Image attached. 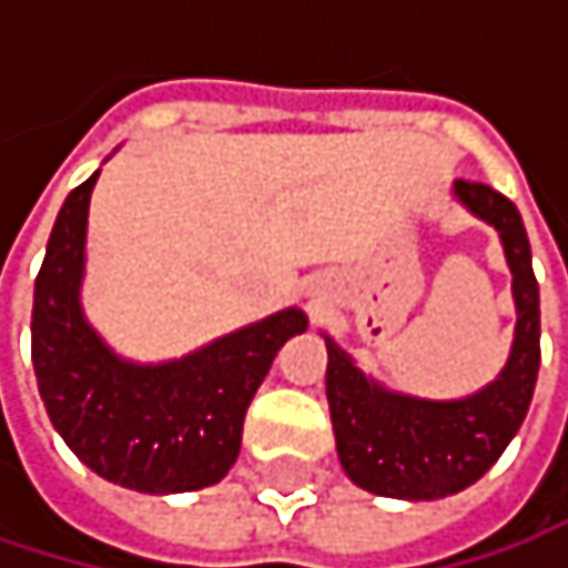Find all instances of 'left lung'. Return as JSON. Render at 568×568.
Returning a JSON list of instances; mask_svg holds the SVG:
<instances>
[{"label":"left lung","instance_id":"left-lung-1","mask_svg":"<svg viewBox=\"0 0 568 568\" xmlns=\"http://www.w3.org/2000/svg\"><path fill=\"white\" fill-rule=\"evenodd\" d=\"M454 196L487 220L513 273L516 335L497 382L460 400L397 395L372 382L325 338V395L345 474L368 494L395 500H440L477 484L519 430L539 375V285L519 210L484 183H454Z\"/></svg>","mask_w":568,"mask_h":568}]
</instances>
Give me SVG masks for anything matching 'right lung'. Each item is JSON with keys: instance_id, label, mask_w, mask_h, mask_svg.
Masks as SVG:
<instances>
[{"instance_id": "add662e5", "label": "right lung", "mask_w": 568, "mask_h": 568, "mask_svg": "<svg viewBox=\"0 0 568 568\" xmlns=\"http://www.w3.org/2000/svg\"><path fill=\"white\" fill-rule=\"evenodd\" d=\"M101 173V171H98ZM94 176L58 210L32 302V365L45 410L98 477L141 494H186L226 477L246 407L305 315L283 308L164 365L118 358L81 312Z\"/></svg>"}]
</instances>
